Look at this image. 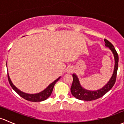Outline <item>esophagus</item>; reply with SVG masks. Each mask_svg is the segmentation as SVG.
Listing matches in <instances>:
<instances>
[{"label": "esophagus", "mask_w": 124, "mask_h": 124, "mask_svg": "<svg viewBox=\"0 0 124 124\" xmlns=\"http://www.w3.org/2000/svg\"><path fill=\"white\" fill-rule=\"evenodd\" d=\"M72 71H73V70H72V68H71V67H70V68H68L67 69V72H68V73H70V72H72Z\"/></svg>", "instance_id": "obj_1"}]
</instances>
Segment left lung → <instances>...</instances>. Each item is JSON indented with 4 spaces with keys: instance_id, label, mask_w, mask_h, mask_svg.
Returning a JSON list of instances; mask_svg holds the SVG:
<instances>
[{
    "instance_id": "obj_1",
    "label": "left lung",
    "mask_w": 124,
    "mask_h": 124,
    "mask_svg": "<svg viewBox=\"0 0 124 124\" xmlns=\"http://www.w3.org/2000/svg\"><path fill=\"white\" fill-rule=\"evenodd\" d=\"M105 46L108 47L113 53L115 59V67L113 70V74L110 78L107 84L104 86L102 88L95 91H90L84 88L80 83L79 79L76 74H72L73 81L71 87V92L72 95L77 99L83 101H92L97 100L102 97L107 92L112 88L116 82V74H117V68H118V54L116 52L114 46L108 40L104 39Z\"/></svg>"
}]
</instances>
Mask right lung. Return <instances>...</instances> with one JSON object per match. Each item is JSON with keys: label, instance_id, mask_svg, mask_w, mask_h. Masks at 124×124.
Wrapping results in <instances>:
<instances>
[{"label": "right lung", "instance_id": "add662e5", "mask_svg": "<svg viewBox=\"0 0 124 124\" xmlns=\"http://www.w3.org/2000/svg\"><path fill=\"white\" fill-rule=\"evenodd\" d=\"M61 77H59L58 78H57L56 80H55L53 82H52V83L49 85L44 90H43L41 92H39V93H25V92H22V91L18 89L16 86L14 85V84L12 83V82H11V78H10L9 76V74L8 73V78L9 83L10 85H11L12 88L19 95L20 97H22V98H23L24 99L26 100L27 101H32V102H40V101H42L46 100V99L48 98L51 95L52 93V91H53V87H54V85L56 84V82L60 79Z\"/></svg>", "mask_w": 124, "mask_h": 124}]
</instances>
